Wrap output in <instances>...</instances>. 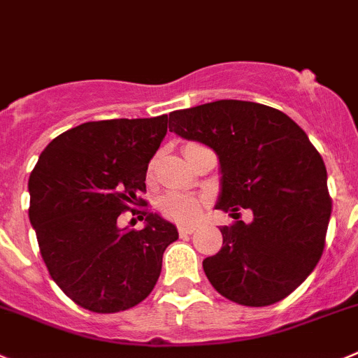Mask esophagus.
Instances as JSON below:
<instances>
[{
  "instance_id": "1",
  "label": "esophagus",
  "mask_w": 358,
  "mask_h": 358,
  "mask_svg": "<svg viewBox=\"0 0 358 358\" xmlns=\"http://www.w3.org/2000/svg\"><path fill=\"white\" fill-rule=\"evenodd\" d=\"M196 231V228L194 226H180L178 228V233L182 236H185V235H192V233Z\"/></svg>"
}]
</instances>
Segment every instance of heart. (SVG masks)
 <instances>
[{"label": "heart", "instance_id": "1", "mask_svg": "<svg viewBox=\"0 0 358 358\" xmlns=\"http://www.w3.org/2000/svg\"><path fill=\"white\" fill-rule=\"evenodd\" d=\"M189 146L192 145H187L185 148H189ZM159 208L164 217H168L175 222L189 224L201 215L203 199L194 194H185V192H171V194H166L160 199Z\"/></svg>", "mask_w": 358, "mask_h": 358}]
</instances>
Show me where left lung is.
I'll return each mask as SVG.
<instances>
[{"label":"left lung","mask_w":358,"mask_h":358,"mask_svg":"<svg viewBox=\"0 0 358 358\" xmlns=\"http://www.w3.org/2000/svg\"><path fill=\"white\" fill-rule=\"evenodd\" d=\"M171 130L219 157L215 208L252 220L222 226V247L203 262L213 288L231 302L263 307L286 299L318 265L330 201L327 169L307 134L279 109L217 100L169 115Z\"/></svg>","instance_id":"1"}]
</instances>
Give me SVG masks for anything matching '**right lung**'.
<instances>
[{
	"mask_svg": "<svg viewBox=\"0 0 358 358\" xmlns=\"http://www.w3.org/2000/svg\"><path fill=\"white\" fill-rule=\"evenodd\" d=\"M168 115L73 127L40 153L29 176V222L52 280L92 313H120L152 293L176 226L143 210L141 231L118 217L146 205V169ZM136 210H132V213Z\"/></svg>",
	"mask_w": 358,
	"mask_h": 358,
	"instance_id": "right-lung-1",
	"label": "right lung"
}]
</instances>
